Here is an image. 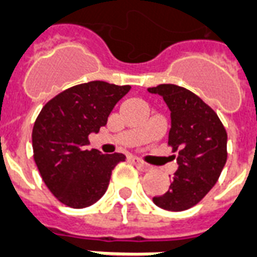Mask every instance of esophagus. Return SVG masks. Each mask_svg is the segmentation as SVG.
<instances>
[{
	"instance_id": "obj_1",
	"label": "esophagus",
	"mask_w": 257,
	"mask_h": 257,
	"mask_svg": "<svg viewBox=\"0 0 257 257\" xmlns=\"http://www.w3.org/2000/svg\"><path fill=\"white\" fill-rule=\"evenodd\" d=\"M131 160H132L133 164H135L139 170H142V171H148V170H150V166H148L146 162H143L140 158H137V156H131Z\"/></svg>"
}]
</instances>
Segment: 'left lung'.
I'll return each instance as SVG.
<instances>
[{
    "label": "left lung",
    "instance_id": "1",
    "mask_svg": "<svg viewBox=\"0 0 257 257\" xmlns=\"http://www.w3.org/2000/svg\"><path fill=\"white\" fill-rule=\"evenodd\" d=\"M159 94L171 110L168 146L176 152L179 168L170 189L152 201L162 209L187 210L202 201L217 183L226 163V129L220 117L193 91L164 83L150 87Z\"/></svg>",
    "mask_w": 257,
    "mask_h": 257
}]
</instances>
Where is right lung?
<instances>
[{
  "instance_id": "obj_1",
  "label": "right lung",
  "mask_w": 257,
  "mask_h": 257,
  "mask_svg": "<svg viewBox=\"0 0 257 257\" xmlns=\"http://www.w3.org/2000/svg\"><path fill=\"white\" fill-rule=\"evenodd\" d=\"M131 86L93 81L64 90L43 106L32 131L33 159L58 201L74 209L97 202L113 168L125 155L86 150L90 133L105 126L113 107Z\"/></svg>"
}]
</instances>
